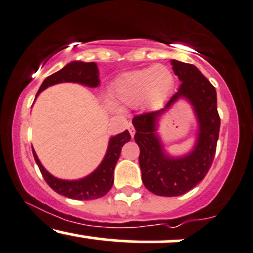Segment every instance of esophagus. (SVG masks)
Segmentation results:
<instances>
[{
    "instance_id": "esophagus-1",
    "label": "esophagus",
    "mask_w": 253,
    "mask_h": 253,
    "mask_svg": "<svg viewBox=\"0 0 253 253\" xmlns=\"http://www.w3.org/2000/svg\"><path fill=\"white\" fill-rule=\"evenodd\" d=\"M127 130H129V132H130V135H131V137H133V136H135L136 130H135V127H133L132 124H129V126H127Z\"/></svg>"
}]
</instances>
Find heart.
Listing matches in <instances>:
<instances>
[{"label": "heart", "instance_id": "1", "mask_svg": "<svg viewBox=\"0 0 253 253\" xmlns=\"http://www.w3.org/2000/svg\"><path fill=\"white\" fill-rule=\"evenodd\" d=\"M174 86V77L163 65L123 73L111 86V97L120 106H137L145 102L159 105L167 99Z\"/></svg>", "mask_w": 253, "mask_h": 253}]
</instances>
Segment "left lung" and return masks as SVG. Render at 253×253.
Returning <instances> with one entry per match:
<instances>
[{
	"label": "left lung",
	"mask_w": 253,
	"mask_h": 253,
	"mask_svg": "<svg viewBox=\"0 0 253 253\" xmlns=\"http://www.w3.org/2000/svg\"><path fill=\"white\" fill-rule=\"evenodd\" d=\"M179 77V91L161 110L135 116V141L139 147V167L145 188L160 197H179L191 191L206 176L214 160L220 129L216 92L210 80L194 65L171 60ZM181 97L191 103L199 123L197 143L191 153L169 157L156 133L157 120Z\"/></svg>",
	"instance_id": "1"
}]
</instances>
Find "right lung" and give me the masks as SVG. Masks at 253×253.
<instances>
[{
  "instance_id": "obj_1",
  "label": "right lung",
  "mask_w": 253,
  "mask_h": 253,
  "mask_svg": "<svg viewBox=\"0 0 253 253\" xmlns=\"http://www.w3.org/2000/svg\"><path fill=\"white\" fill-rule=\"evenodd\" d=\"M66 82L79 83V84L90 86V87H97L99 85V72H98L96 62H70L60 71L50 74L43 80L42 85L39 88L37 97L41 91H43L48 86ZM130 138L131 136L127 130L110 138L105 157L99 167L84 179L74 181L56 179L55 176L49 174L41 165L33 147L32 150L35 162L38 163V167L40 169L44 181L53 191L64 195V197L74 199V200H93V199L104 197L111 189L114 185V169L120 159L122 147L126 142H129Z\"/></svg>"
}]
</instances>
